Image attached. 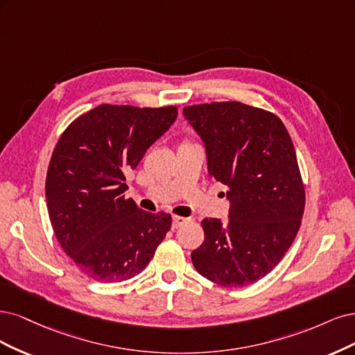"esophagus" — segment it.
<instances>
[{
  "instance_id": "1",
  "label": "esophagus",
  "mask_w": 355,
  "mask_h": 355,
  "mask_svg": "<svg viewBox=\"0 0 355 355\" xmlns=\"http://www.w3.org/2000/svg\"><path fill=\"white\" fill-rule=\"evenodd\" d=\"M187 223V218H182V216H173V227L174 228H178V227H181L182 224H186Z\"/></svg>"
}]
</instances>
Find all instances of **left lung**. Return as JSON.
I'll return each instance as SVG.
<instances>
[{
	"mask_svg": "<svg viewBox=\"0 0 355 355\" xmlns=\"http://www.w3.org/2000/svg\"><path fill=\"white\" fill-rule=\"evenodd\" d=\"M182 115L205 144L209 175L230 189L228 220L202 221L193 266L216 284L243 288L279 264L301 227L305 190L293 143L274 113L239 101L193 105Z\"/></svg>",
	"mask_w": 355,
	"mask_h": 355,
	"instance_id": "obj_1",
	"label": "left lung"
}]
</instances>
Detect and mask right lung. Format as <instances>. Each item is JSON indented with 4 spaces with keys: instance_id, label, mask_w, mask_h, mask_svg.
I'll list each match as a JSON object with an SVG mask.
<instances>
[{
    "instance_id": "add662e5",
    "label": "right lung",
    "mask_w": 355,
    "mask_h": 355,
    "mask_svg": "<svg viewBox=\"0 0 355 355\" xmlns=\"http://www.w3.org/2000/svg\"><path fill=\"white\" fill-rule=\"evenodd\" d=\"M177 115L175 106L100 105L57 141L45 180L50 221L64 252L93 280L140 274L169 232V214L146 212L125 199V180Z\"/></svg>"
}]
</instances>
